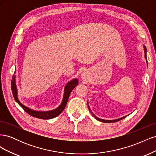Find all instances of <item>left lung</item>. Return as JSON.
<instances>
[{
  "label": "left lung",
  "mask_w": 156,
  "mask_h": 156,
  "mask_svg": "<svg viewBox=\"0 0 156 156\" xmlns=\"http://www.w3.org/2000/svg\"><path fill=\"white\" fill-rule=\"evenodd\" d=\"M143 46H144V57H145V58H146V59H147V58H146V47H145L144 45H143ZM146 63H147V65H148V61H147V60H146ZM88 108H89L90 111V112L92 113V115L94 116V117L95 118V119H96L97 120L100 121V122H104V123H111V122H115L119 121V120H122V119H124L125 117L127 116H123V117H122V118H120V119H115V120H103V119H100V118H98L97 116H96L95 115H94V113L91 111L90 108V107H89V105H88Z\"/></svg>",
  "instance_id": "obj_1"
}]
</instances>
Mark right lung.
<instances>
[{"mask_svg": "<svg viewBox=\"0 0 156 156\" xmlns=\"http://www.w3.org/2000/svg\"><path fill=\"white\" fill-rule=\"evenodd\" d=\"M16 77L13 75L12 80V93L16 101L28 113V114H29L30 115L34 116L35 118H37V119H44V120L53 119V118L58 116L60 113L63 111L66 105L67 104V102L71 92H72V91L73 90V89L78 84V79L76 78L73 79L71 81L68 82L64 88V93L62 101L61 103V104L59 105V107H58L54 110H51L49 111H35V110L31 109V108L22 104V103L20 102V101L19 100L18 97H17V89L16 83Z\"/></svg>", "mask_w": 156, "mask_h": 156, "instance_id": "add662e5", "label": "right lung"}]
</instances>
